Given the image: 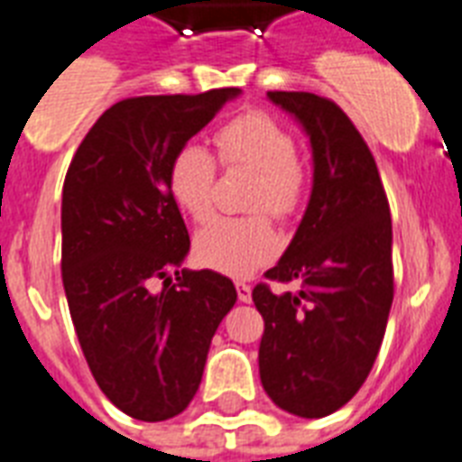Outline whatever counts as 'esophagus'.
I'll list each match as a JSON object with an SVG mask.
<instances>
[{
  "instance_id": "34e87169",
  "label": "esophagus",
  "mask_w": 462,
  "mask_h": 462,
  "mask_svg": "<svg viewBox=\"0 0 462 462\" xmlns=\"http://www.w3.org/2000/svg\"><path fill=\"white\" fill-rule=\"evenodd\" d=\"M236 294H238V301L248 303L253 299V289L245 282H236Z\"/></svg>"
}]
</instances>
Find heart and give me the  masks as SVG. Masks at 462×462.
Instances as JSON below:
<instances>
[{
	"label": "heart",
	"instance_id": "obj_1",
	"mask_svg": "<svg viewBox=\"0 0 462 462\" xmlns=\"http://www.w3.org/2000/svg\"><path fill=\"white\" fill-rule=\"evenodd\" d=\"M214 144L226 168L257 171L250 192V209H267L277 219H289L299 209L303 173L296 163V142L277 120L264 113L234 117L217 134ZM217 185V159L202 144L188 142L168 163V192L182 212L195 221L209 217ZM280 250V238L264 214L217 217L195 236V255L202 264L224 274L245 277Z\"/></svg>",
	"mask_w": 462,
	"mask_h": 462
}]
</instances>
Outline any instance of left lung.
I'll use <instances>...</instances> for the list:
<instances>
[{
	"label": "left lung",
	"mask_w": 462,
	"mask_h": 462,
	"mask_svg": "<svg viewBox=\"0 0 462 462\" xmlns=\"http://www.w3.org/2000/svg\"><path fill=\"white\" fill-rule=\"evenodd\" d=\"M303 125L313 192L294 241L253 301L264 320L260 381L272 402L320 420L356 395L383 342L393 303L391 207L374 153L337 103L309 91H267Z\"/></svg>",
	"instance_id": "1"
}]
</instances>
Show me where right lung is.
<instances>
[{
	"label": "right lung",
	"instance_id": "right-lung-1",
	"mask_svg": "<svg viewBox=\"0 0 462 462\" xmlns=\"http://www.w3.org/2000/svg\"><path fill=\"white\" fill-rule=\"evenodd\" d=\"M238 94L125 98L96 120L64 178L71 323L98 388L134 420H171L190 405L236 303L228 277L180 270L190 236L168 192V163Z\"/></svg>",
	"mask_w": 462,
	"mask_h": 462
}]
</instances>
